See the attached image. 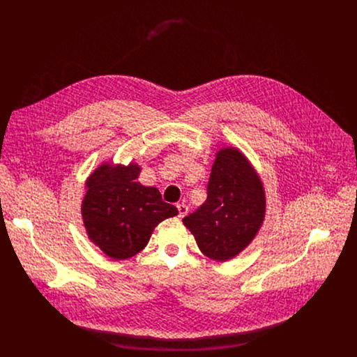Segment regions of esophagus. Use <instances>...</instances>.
Masks as SVG:
<instances>
[{
	"instance_id": "esophagus-1",
	"label": "esophagus",
	"mask_w": 357,
	"mask_h": 357,
	"mask_svg": "<svg viewBox=\"0 0 357 357\" xmlns=\"http://www.w3.org/2000/svg\"><path fill=\"white\" fill-rule=\"evenodd\" d=\"M176 208H178V212H179V218H183L189 211V208L185 205V203H179V205H176Z\"/></svg>"
}]
</instances>
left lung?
Instances as JSON below:
<instances>
[{"label":"left lung","instance_id":"left-lung-1","mask_svg":"<svg viewBox=\"0 0 357 357\" xmlns=\"http://www.w3.org/2000/svg\"><path fill=\"white\" fill-rule=\"evenodd\" d=\"M266 212L260 178L241 152H218L208 182V197L183 218L203 254L225 261L238 254L259 231Z\"/></svg>","mask_w":357,"mask_h":357}]
</instances>
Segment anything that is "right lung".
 I'll use <instances>...</instances> for the list:
<instances>
[{"label": "right lung", "mask_w": 357, "mask_h": 357, "mask_svg": "<svg viewBox=\"0 0 357 357\" xmlns=\"http://www.w3.org/2000/svg\"><path fill=\"white\" fill-rule=\"evenodd\" d=\"M138 165H101L87 179L82 213L89 237L114 260L135 256L162 220L178 209L162 200L154 186L137 178Z\"/></svg>", "instance_id": "add662e5"}]
</instances>
